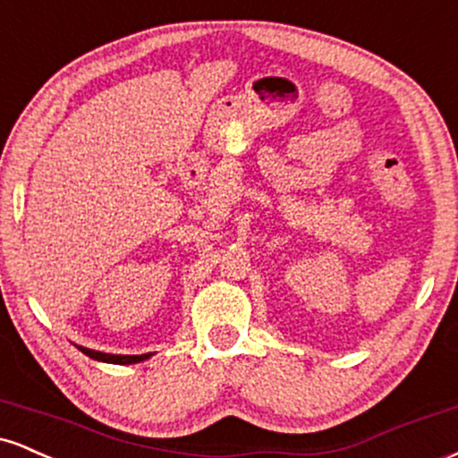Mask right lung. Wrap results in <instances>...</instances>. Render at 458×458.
<instances>
[{
    "mask_svg": "<svg viewBox=\"0 0 458 458\" xmlns=\"http://www.w3.org/2000/svg\"><path fill=\"white\" fill-rule=\"evenodd\" d=\"M81 353H86L88 357L97 361H107V364H138V361L148 360L150 353L146 355H112V353H101V351H94V349H86V346H77Z\"/></svg>",
    "mask_w": 458,
    "mask_h": 458,
    "instance_id": "right-lung-1",
    "label": "right lung"
}]
</instances>
